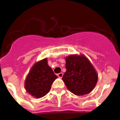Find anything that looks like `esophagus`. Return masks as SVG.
<instances>
[{"label": "esophagus", "instance_id": "34e87169", "mask_svg": "<svg viewBox=\"0 0 120 120\" xmlns=\"http://www.w3.org/2000/svg\"><path fill=\"white\" fill-rule=\"evenodd\" d=\"M58 76L59 77V78H62V76H63V73H60L59 74H58Z\"/></svg>", "mask_w": 120, "mask_h": 120}]
</instances>
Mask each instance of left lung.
Listing matches in <instances>:
<instances>
[{
	"label": "left lung",
	"instance_id": "8db88e82",
	"mask_svg": "<svg viewBox=\"0 0 120 120\" xmlns=\"http://www.w3.org/2000/svg\"><path fill=\"white\" fill-rule=\"evenodd\" d=\"M65 59L66 71L62 80L68 90L76 96L91 93L98 80V75L91 62L83 55H71Z\"/></svg>",
	"mask_w": 120,
	"mask_h": 120
}]
</instances>
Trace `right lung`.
<instances>
[{"label": "right lung", "instance_id": "right-lung-1", "mask_svg": "<svg viewBox=\"0 0 120 120\" xmlns=\"http://www.w3.org/2000/svg\"><path fill=\"white\" fill-rule=\"evenodd\" d=\"M47 58L35 62L27 75L24 82L26 91L33 97L39 98L45 96L58 76L49 66Z\"/></svg>", "mask_w": 120, "mask_h": 120}]
</instances>
